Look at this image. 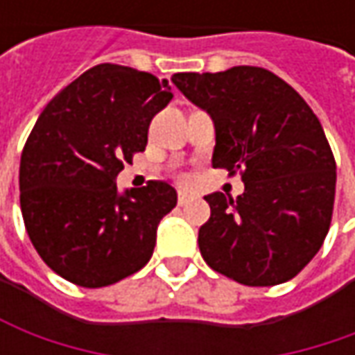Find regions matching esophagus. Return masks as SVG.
<instances>
[{
    "mask_svg": "<svg viewBox=\"0 0 355 355\" xmlns=\"http://www.w3.org/2000/svg\"><path fill=\"white\" fill-rule=\"evenodd\" d=\"M189 201H191V196H189L187 191H180V193H178V203H180V205H187Z\"/></svg>",
    "mask_w": 355,
    "mask_h": 355,
    "instance_id": "obj_1",
    "label": "esophagus"
}]
</instances>
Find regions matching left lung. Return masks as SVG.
Here are the masks:
<instances>
[{"label":"left lung","instance_id":"obj_1","mask_svg":"<svg viewBox=\"0 0 355 355\" xmlns=\"http://www.w3.org/2000/svg\"><path fill=\"white\" fill-rule=\"evenodd\" d=\"M171 83L213 118V168L241 171L237 199L205 196L199 251L247 286L294 279L320 251L336 193V162L320 120L296 90L261 67L175 73Z\"/></svg>","mask_w":355,"mask_h":355}]
</instances>
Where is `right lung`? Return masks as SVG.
I'll return each instance as SVG.
<instances>
[{
  "instance_id": "1",
  "label": "right lung",
  "mask_w": 355,
  "mask_h": 355,
  "mask_svg": "<svg viewBox=\"0 0 355 355\" xmlns=\"http://www.w3.org/2000/svg\"><path fill=\"white\" fill-rule=\"evenodd\" d=\"M171 98L166 78L103 62L37 118L21 154V213L39 257L64 280L101 288L150 261L178 193L166 182L120 193L116 175L146 150L148 126Z\"/></svg>"
}]
</instances>
